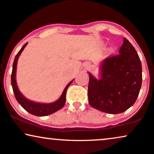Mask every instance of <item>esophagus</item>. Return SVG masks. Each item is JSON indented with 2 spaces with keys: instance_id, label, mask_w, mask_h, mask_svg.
Here are the masks:
<instances>
[{
  "instance_id": "1",
  "label": "esophagus",
  "mask_w": 154,
  "mask_h": 154,
  "mask_svg": "<svg viewBox=\"0 0 154 154\" xmlns=\"http://www.w3.org/2000/svg\"><path fill=\"white\" fill-rule=\"evenodd\" d=\"M90 67H91V66H90V65H89V67H88V68H90Z\"/></svg>"
}]
</instances>
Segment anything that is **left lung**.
Segmentation results:
<instances>
[{
	"label": "left lung",
	"mask_w": 154,
	"mask_h": 154,
	"mask_svg": "<svg viewBox=\"0 0 154 154\" xmlns=\"http://www.w3.org/2000/svg\"><path fill=\"white\" fill-rule=\"evenodd\" d=\"M100 71V79L89 73L90 106L108 114L125 112L135 103L142 83L141 60L127 39L124 38L119 54L103 60Z\"/></svg>",
	"instance_id": "8db88e82"
}]
</instances>
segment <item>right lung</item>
<instances>
[{"label":"right lung","instance_id":"1","mask_svg":"<svg viewBox=\"0 0 154 154\" xmlns=\"http://www.w3.org/2000/svg\"><path fill=\"white\" fill-rule=\"evenodd\" d=\"M28 42L25 43L24 45L22 47L20 51L17 52V54L15 56L14 62L13 65V70L12 74H11V85H12L13 93L15 97V99L17 101V102L20 104L22 107L27 111V112L32 114V115L38 116H48L49 114H51L52 113L57 112L60 110L64 106L66 102V91L71 83L72 82L73 80H72L64 89L63 94L56 102L49 103V104H44V103H38L32 101L28 100V99L25 98L23 95L21 94V92L19 90L16 83V79H15V74H16V67H17V63L18 60L19 56L21 54V52L25 46L27 45Z\"/></svg>","mask_w":154,"mask_h":154}]
</instances>
